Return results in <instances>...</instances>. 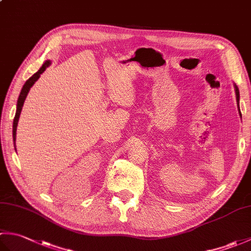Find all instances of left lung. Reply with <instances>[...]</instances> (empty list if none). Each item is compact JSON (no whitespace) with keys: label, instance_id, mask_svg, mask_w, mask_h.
<instances>
[{"label":"left lung","instance_id":"left-lung-1","mask_svg":"<svg viewBox=\"0 0 251 251\" xmlns=\"http://www.w3.org/2000/svg\"><path fill=\"white\" fill-rule=\"evenodd\" d=\"M235 86V93H236V101H237V104H238V109H239V92H238V88L236 85H234ZM241 112V111H239Z\"/></svg>","mask_w":251,"mask_h":251}]
</instances>
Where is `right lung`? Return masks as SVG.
<instances>
[{
  "label": "right lung",
  "mask_w": 251,
  "mask_h": 251,
  "mask_svg": "<svg viewBox=\"0 0 251 251\" xmlns=\"http://www.w3.org/2000/svg\"><path fill=\"white\" fill-rule=\"evenodd\" d=\"M50 65V61H45V63L41 67L40 70L37 71L36 73H34L33 75H32L28 79V81L25 83L23 89H21L20 95H19V98H18V101H17V110H16V115L14 117V123H13V139H14V142L16 141V130H17V125H18L19 116H20V113H21V110H23V105H24V102H25V100L26 95H28L30 88L33 86V84L37 81V79H39V77L41 76V74L46 70V68L49 67Z\"/></svg>",
  "instance_id": "add662e5"
}]
</instances>
